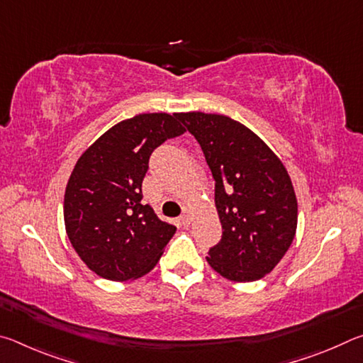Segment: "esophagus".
<instances>
[{
  "mask_svg": "<svg viewBox=\"0 0 363 363\" xmlns=\"http://www.w3.org/2000/svg\"><path fill=\"white\" fill-rule=\"evenodd\" d=\"M181 223H182L184 225L190 224V210H189L187 206H184V210H182V214H181Z\"/></svg>",
  "mask_w": 363,
  "mask_h": 363,
  "instance_id": "1",
  "label": "esophagus"
}]
</instances>
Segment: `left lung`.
Listing matches in <instances>:
<instances>
[{"label": "left lung", "instance_id": "8db88e82", "mask_svg": "<svg viewBox=\"0 0 363 363\" xmlns=\"http://www.w3.org/2000/svg\"><path fill=\"white\" fill-rule=\"evenodd\" d=\"M177 118L199 140L214 177L223 237L208 251V264L232 281L262 279L296 233L298 201L284 163L229 116L189 112Z\"/></svg>", "mask_w": 363, "mask_h": 363}]
</instances>
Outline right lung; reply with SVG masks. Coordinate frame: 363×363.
<instances>
[{
    "mask_svg": "<svg viewBox=\"0 0 363 363\" xmlns=\"http://www.w3.org/2000/svg\"><path fill=\"white\" fill-rule=\"evenodd\" d=\"M179 113H140L116 123L73 168L64 199L65 230L99 277L126 281L155 267L176 227L143 205L152 152L186 133Z\"/></svg>",
    "mask_w": 363,
    "mask_h": 363,
    "instance_id": "right-lung-1",
    "label": "right lung"
}]
</instances>
